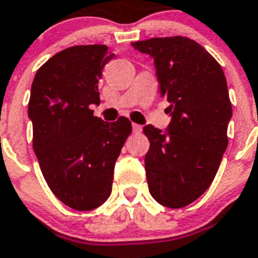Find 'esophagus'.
Instances as JSON below:
<instances>
[{"label": "esophagus", "mask_w": 258, "mask_h": 258, "mask_svg": "<svg viewBox=\"0 0 258 258\" xmlns=\"http://www.w3.org/2000/svg\"><path fill=\"white\" fill-rule=\"evenodd\" d=\"M132 130H134V132H135V134H139V132H142L143 127L140 126V124H136V123H132Z\"/></svg>", "instance_id": "obj_1"}]
</instances>
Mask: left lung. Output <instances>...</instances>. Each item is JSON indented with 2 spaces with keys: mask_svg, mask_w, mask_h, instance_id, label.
I'll return each mask as SVG.
<instances>
[{
  "mask_svg": "<svg viewBox=\"0 0 258 258\" xmlns=\"http://www.w3.org/2000/svg\"><path fill=\"white\" fill-rule=\"evenodd\" d=\"M132 46L154 59L171 122L162 132L144 127L149 192L171 209L197 200L212 184L228 144L232 116L222 67L199 42L182 36L153 37Z\"/></svg>",
  "mask_w": 258,
  "mask_h": 258,
  "instance_id": "8db88e82",
  "label": "left lung"
}]
</instances>
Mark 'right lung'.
<instances>
[{"label": "right lung", "mask_w": 258, "mask_h": 258, "mask_svg": "<svg viewBox=\"0 0 258 258\" xmlns=\"http://www.w3.org/2000/svg\"><path fill=\"white\" fill-rule=\"evenodd\" d=\"M113 58L106 45L71 46L49 58L31 87L28 116L42 175L57 199L80 212L110 196L114 165L132 131L124 116L107 123L89 109L100 104L98 82Z\"/></svg>", "instance_id": "right-lung-1"}]
</instances>
